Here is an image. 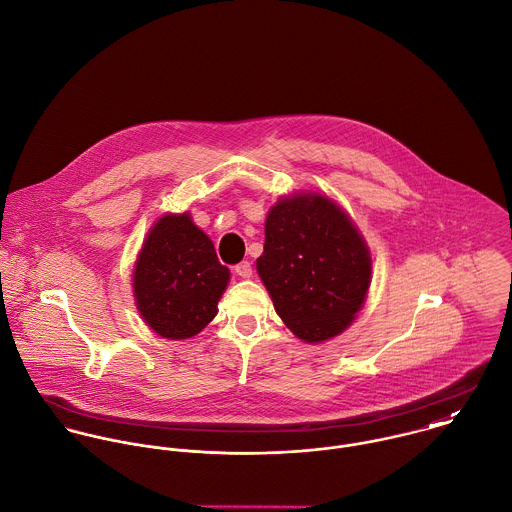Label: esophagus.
I'll return each instance as SVG.
<instances>
[{
  "label": "esophagus",
  "mask_w": 512,
  "mask_h": 512,
  "mask_svg": "<svg viewBox=\"0 0 512 512\" xmlns=\"http://www.w3.org/2000/svg\"><path fill=\"white\" fill-rule=\"evenodd\" d=\"M234 272L240 276V278H250L252 276V264L248 260H242L240 264L234 266Z\"/></svg>",
  "instance_id": "esophagus-1"
}]
</instances>
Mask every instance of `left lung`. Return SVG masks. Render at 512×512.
Returning a JSON list of instances; mask_svg holds the SVG:
<instances>
[{
  "label": "left lung",
  "mask_w": 512,
  "mask_h": 512,
  "mask_svg": "<svg viewBox=\"0 0 512 512\" xmlns=\"http://www.w3.org/2000/svg\"><path fill=\"white\" fill-rule=\"evenodd\" d=\"M256 270L282 322L300 340L341 334L371 282L369 250L340 206L322 194L278 200L266 218Z\"/></svg>",
  "instance_id": "8db88e82"
}]
</instances>
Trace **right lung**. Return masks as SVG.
<instances>
[{"mask_svg": "<svg viewBox=\"0 0 512 512\" xmlns=\"http://www.w3.org/2000/svg\"><path fill=\"white\" fill-rule=\"evenodd\" d=\"M230 270L190 214H165L139 252L133 292L149 328L167 340L202 332L218 312Z\"/></svg>", "mask_w": 512, "mask_h": 512, "instance_id": "obj_1", "label": "right lung"}]
</instances>
